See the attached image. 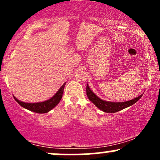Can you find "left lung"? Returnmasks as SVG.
<instances>
[{"label": "left lung", "instance_id": "obj_1", "mask_svg": "<svg viewBox=\"0 0 160 160\" xmlns=\"http://www.w3.org/2000/svg\"><path fill=\"white\" fill-rule=\"evenodd\" d=\"M86 95H87L88 98L92 102L93 104L96 106L98 109L105 113H116L121 111L130 106L133 105L134 104L136 103L142 96V94L136 97V98L132 99V100L126 101L122 102H108V101L102 100V98H99L93 92L92 90L90 89L89 85L86 86Z\"/></svg>", "mask_w": 160, "mask_h": 160}]
</instances>
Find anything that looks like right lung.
Masks as SVG:
<instances>
[{
	"label": "right lung",
	"instance_id": "obj_1",
	"mask_svg": "<svg viewBox=\"0 0 160 160\" xmlns=\"http://www.w3.org/2000/svg\"><path fill=\"white\" fill-rule=\"evenodd\" d=\"M65 82H64V84L62 85L60 89L57 91V92L53 95L52 97H51L50 98H49L48 100L43 101L41 102H35V103H28V102H24L22 101L19 100L16 98L15 96L14 98L16 102H18V104L20 106L25 108V109L29 110V111L32 112H35L38 113H48L49 111H50L51 110L53 109L60 102L61 99L62 98V94H63L64 92V88H65Z\"/></svg>",
	"mask_w": 160,
	"mask_h": 160
}]
</instances>
